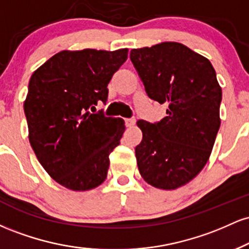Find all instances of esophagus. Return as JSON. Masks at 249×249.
I'll return each mask as SVG.
<instances>
[{"instance_id":"esophagus-1","label":"esophagus","mask_w":249,"mask_h":249,"mask_svg":"<svg viewBox=\"0 0 249 249\" xmlns=\"http://www.w3.org/2000/svg\"><path fill=\"white\" fill-rule=\"evenodd\" d=\"M124 122H125V125H126L127 127L133 126V125L136 124V119L134 118H125Z\"/></svg>"}]
</instances>
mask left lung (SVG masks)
I'll use <instances>...</instances> for the list:
<instances>
[{
    "mask_svg": "<svg viewBox=\"0 0 249 249\" xmlns=\"http://www.w3.org/2000/svg\"><path fill=\"white\" fill-rule=\"evenodd\" d=\"M131 62L147 96L168 108L156 123L138 121V170L147 184L174 190L204 168L220 127L222 92L213 65L186 45L164 42L132 49Z\"/></svg>",
    "mask_w": 249,
    "mask_h": 249,
    "instance_id": "8db88e82",
    "label": "left lung"
}]
</instances>
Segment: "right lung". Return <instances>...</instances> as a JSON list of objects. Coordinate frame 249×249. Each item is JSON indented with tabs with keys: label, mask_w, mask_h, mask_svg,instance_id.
<instances>
[{
	"label": "right lung",
	"mask_w": 249,
	"mask_h": 249,
	"mask_svg": "<svg viewBox=\"0 0 249 249\" xmlns=\"http://www.w3.org/2000/svg\"><path fill=\"white\" fill-rule=\"evenodd\" d=\"M127 53L64 50L31 76L23 105L30 145L51 178L69 190H92L107 178L124 121L89 108L107 101V84Z\"/></svg>",
	"instance_id": "add662e5"
}]
</instances>
